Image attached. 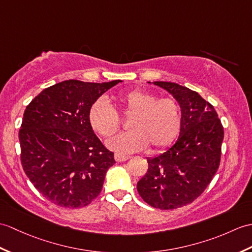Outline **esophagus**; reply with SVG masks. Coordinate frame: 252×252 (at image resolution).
Segmentation results:
<instances>
[{
	"label": "esophagus",
	"instance_id": "obj_1",
	"mask_svg": "<svg viewBox=\"0 0 252 252\" xmlns=\"http://www.w3.org/2000/svg\"><path fill=\"white\" fill-rule=\"evenodd\" d=\"M128 159V158L126 156H122V155H119V154H115V160L117 162H125Z\"/></svg>",
	"mask_w": 252,
	"mask_h": 252
}]
</instances>
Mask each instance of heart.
<instances>
[{"label": "heart", "instance_id": "1", "mask_svg": "<svg viewBox=\"0 0 252 252\" xmlns=\"http://www.w3.org/2000/svg\"><path fill=\"white\" fill-rule=\"evenodd\" d=\"M118 102L126 115H134L130 122L132 131L120 133L107 140V147L119 154H132L144 150L150 145L161 150L177 138L183 124L180 105L177 99L160 97L145 90L120 93ZM89 122L102 137H109L121 126L118 112L105 97H98L89 109Z\"/></svg>", "mask_w": 252, "mask_h": 252}]
</instances>
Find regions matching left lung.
Instances as JSON below:
<instances>
[{"label":"left lung","mask_w":252,"mask_h":252,"mask_svg":"<svg viewBox=\"0 0 252 252\" xmlns=\"http://www.w3.org/2000/svg\"><path fill=\"white\" fill-rule=\"evenodd\" d=\"M154 84L177 99L183 124L172 147L148 158V171L137 183V191L150 206L175 209L200 196L217 173L223 126L213 105L197 92L167 81Z\"/></svg>","instance_id":"1"}]
</instances>
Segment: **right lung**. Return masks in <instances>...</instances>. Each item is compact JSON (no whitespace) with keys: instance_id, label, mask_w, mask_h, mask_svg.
I'll return each instance as SVG.
<instances>
[{"instance_id":"1","label":"right lung","mask_w":252,"mask_h":252,"mask_svg":"<svg viewBox=\"0 0 252 252\" xmlns=\"http://www.w3.org/2000/svg\"><path fill=\"white\" fill-rule=\"evenodd\" d=\"M121 80L69 79L46 88L28 105L19 131L21 164L47 200L65 208L85 207L99 194L116 161L92 130V103Z\"/></svg>"}]
</instances>
